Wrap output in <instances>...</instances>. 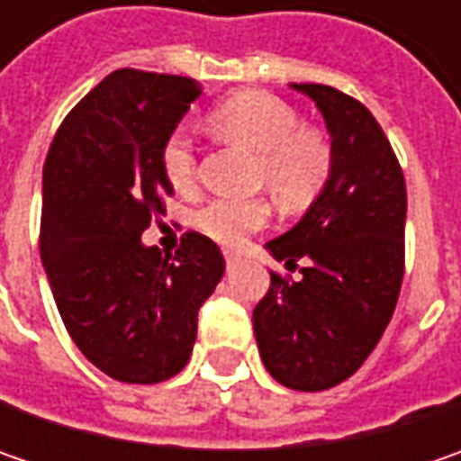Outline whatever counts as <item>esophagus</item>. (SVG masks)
Masks as SVG:
<instances>
[{
    "mask_svg": "<svg viewBox=\"0 0 461 461\" xmlns=\"http://www.w3.org/2000/svg\"><path fill=\"white\" fill-rule=\"evenodd\" d=\"M225 264H228V269H233V267H239L240 257L239 254H233V251H225Z\"/></svg>",
    "mask_w": 461,
    "mask_h": 461,
    "instance_id": "1",
    "label": "esophagus"
}]
</instances>
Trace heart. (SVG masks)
Returning a JSON list of instances; mask_svg holds the SVG:
<instances>
[{"label": "heart", "instance_id": "obj_1", "mask_svg": "<svg viewBox=\"0 0 461 461\" xmlns=\"http://www.w3.org/2000/svg\"><path fill=\"white\" fill-rule=\"evenodd\" d=\"M207 125L222 140L258 156V185L285 207H305L333 174V143L321 128L303 125L297 110L267 92H239L207 113ZM167 182L179 192L197 185L200 158L186 131H171L158 151ZM269 221L264 200L215 197L194 215L197 228L222 246L240 240Z\"/></svg>", "mask_w": 461, "mask_h": 461}]
</instances>
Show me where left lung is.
Returning a JSON list of instances; mask_svg holds the SVG:
<instances>
[{
  "mask_svg": "<svg viewBox=\"0 0 461 461\" xmlns=\"http://www.w3.org/2000/svg\"><path fill=\"white\" fill-rule=\"evenodd\" d=\"M323 113L333 174L305 218L267 249L300 279L272 272L254 308L267 372L303 393L348 380L382 339L405 272V176L387 135L359 99L294 84Z\"/></svg>",
  "mask_w": 461,
  "mask_h": 461,
  "instance_id": "8db88e82",
  "label": "left lung"
}]
</instances>
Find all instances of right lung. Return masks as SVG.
I'll use <instances>...</instances> for the list:
<instances>
[{"instance_id": "right-lung-1", "label": "right lung", "mask_w": 461, "mask_h": 461, "mask_svg": "<svg viewBox=\"0 0 461 461\" xmlns=\"http://www.w3.org/2000/svg\"><path fill=\"white\" fill-rule=\"evenodd\" d=\"M200 95L189 77L117 68L63 117L45 156V275L74 344L117 382L185 369L197 312L225 272L218 243L197 230L174 254L140 240L174 194L161 143Z\"/></svg>"}]
</instances>
